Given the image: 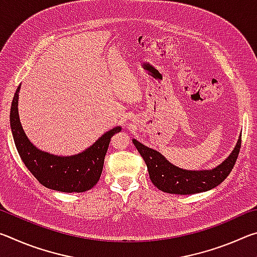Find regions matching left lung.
<instances>
[{
    "instance_id": "1",
    "label": "left lung",
    "mask_w": 257,
    "mask_h": 257,
    "mask_svg": "<svg viewBox=\"0 0 257 257\" xmlns=\"http://www.w3.org/2000/svg\"><path fill=\"white\" fill-rule=\"evenodd\" d=\"M133 143L144 159L151 181L155 187L164 193L190 195L214 188L229 176L240 151L241 136H239L237 145L234 146L231 154L222 163L212 170L202 171L178 168L169 162L160 152L143 145L136 139H133Z\"/></svg>"
}]
</instances>
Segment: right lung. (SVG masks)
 <instances>
[{
    "label": "right lung",
    "mask_w": 257,
    "mask_h": 257,
    "mask_svg": "<svg viewBox=\"0 0 257 257\" xmlns=\"http://www.w3.org/2000/svg\"><path fill=\"white\" fill-rule=\"evenodd\" d=\"M20 86L17 88L10 111V127L21 160L33 176L46 188L63 193H82L97 184L111 137L121 127L108 130L88 149L71 156H58L34 146L21 125L18 113Z\"/></svg>",
    "instance_id": "obj_1"
}]
</instances>
